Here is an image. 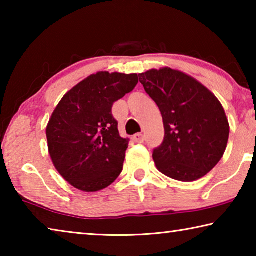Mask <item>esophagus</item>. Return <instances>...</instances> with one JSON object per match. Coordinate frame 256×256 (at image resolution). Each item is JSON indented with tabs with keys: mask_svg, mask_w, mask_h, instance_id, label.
<instances>
[{
	"mask_svg": "<svg viewBox=\"0 0 256 256\" xmlns=\"http://www.w3.org/2000/svg\"><path fill=\"white\" fill-rule=\"evenodd\" d=\"M133 140L136 144H142L144 141V136L142 133H136V136H133Z\"/></svg>",
	"mask_w": 256,
	"mask_h": 256,
	"instance_id": "obj_1",
	"label": "esophagus"
}]
</instances>
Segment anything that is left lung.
<instances>
[{"instance_id":"8db88e82","label":"left lung","mask_w":256,"mask_h":256,"mask_svg":"<svg viewBox=\"0 0 256 256\" xmlns=\"http://www.w3.org/2000/svg\"><path fill=\"white\" fill-rule=\"evenodd\" d=\"M138 79L164 120V141L152 154L156 167L176 180L202 178L227 148L229 123L222 105L198 80L170 68H152Z\"/></svg>"}]
</instances>
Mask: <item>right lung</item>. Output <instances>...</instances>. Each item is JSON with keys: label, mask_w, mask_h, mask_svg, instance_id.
Returning <instances> with one entry per match:
<instances>
[{"label": "right lung", "mask_w": 256, "mask_h": 256, "mask_svg": "<svg viewBox=\"0 0 256 256\" xmlns=\"http://www.w3.org/2000/svg\"><path fill=\"white\" fill-rule=\"evenodd\" d=\"M138 82L136 73L98 72L73 86L56 106L46 128L48 152L73 188L97 192L122 172L128 140L120 136L112 107Z\"/></svg>", "instance_id": "obj_1"}]
</instances>
